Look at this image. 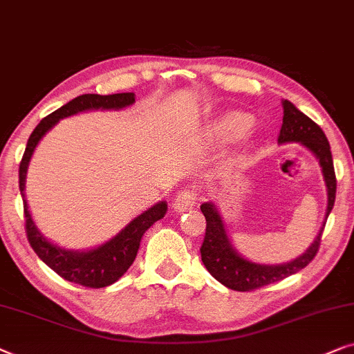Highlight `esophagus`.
Segmentation results:
<instances>
[{"mask_svg":"<svg viewBox=\"0 0 354 354\" xmlns=\"http://www.w3.org/2000/svg\"><path fill=\"white\" fill-rule=\"evenodd\" d=\"M194 204H196V194L189 189H185V192L177 193L176 199H174L172 207L176 209L177 212H187L188 209H192Z\"/></svg>","mask_w":354,"mask_h":354,"instance_id":"esophagus-1","label":"esophagus"}]
</instances>
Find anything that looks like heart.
Returning <instances> with one entry per match:
<instances>
[{
	"instance_id": "heart-1",
	"label": "heart",
	"mask_w": 354,
	"mask_h": 354,
	"mask_svg": "<svg viewBox=\"0 0 354 354\" xmlns=\"http://www.w3.org/2000/svg\"><path fill=\"white\" fill-rule=\"evenodd\" d=\"M252 126V118L241 111H232L214 122L211 134L220 142H232L245 136Z\"/></svg>"
}]
</instances>
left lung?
Listing matches in <instances>:
<instances>
[{
	"label": "left lung",
	"instance_id": "1",
	"mask_svg": "<svg viewBox=\"0 0 354 354\" xmlns=\"http://www.w3.org/2000/svg\"><path fill=\"white\" fill-rule=\"evenodd\" d=\"M281 104H283L284 118L278 142L281 145H284V143H300L301 147L313 153L316 160L319 161L327 192L324 220H322V225L313 243L306 248L304 254L286 263L266 265L252 262V260L241 255L228 236L227 227H225L223 217L218 207L212 201L203 203L201 212L206 217L207 227L206 236H204V243L201 245V260L209 273L218 283L233 290L245 292L262 288V286L276 283V281L288 278V276L299 273L301 268H305L317 252V245H319L326 220L329 217L335 203L337 180L329 140H327L321 127L315 121H311L308 116L301 113L292 102L283 99Z\"/></svg>",
	"mask_w": 354,
	"mask_h": 354
}]
</instances>
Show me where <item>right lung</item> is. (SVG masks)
Masks as SVG:
<instances>
[{"mask_svg": "<svg viewBox=\"0 0 354 354\" xmlns=\"http://www.w3.org/2000/svg\"><path fill=\"white\" fill-rule=\"evenodd\" d=\"M134 104V92L111 95L83 94L70 100L68 104L62 105L54 113L46 116L44 120H41L27 142V148H25L22 162H20L19 167V188L24 199L27 236L30 245H32L38 257L49 268H53L55 273L62 276L64 279L70 281V283L94 289L106 288V286L116 283L129 270V266L134 263L140 248V241L147 230L166 215L167 203L160 201L153 204L151 207H148L147 211L132 218L121 232H118L113 238L105 241V243L89 249H66L64 245L55 244L46 238L39 232L38 225L35 223L32 212L28 209L27 196H25L28 165L41 139L64 118L95 110H122Z\"/></svg>", "mask_w": 354, "mask_h": 354, "instance_id": "obj_1", "label": "right lung"}]
</instances>
